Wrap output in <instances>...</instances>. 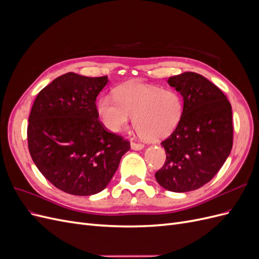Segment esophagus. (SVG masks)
I'll return each mask as SVG.
<instances>
[{
	"label": "esophagus",
	"mask_w": 259,
	"mask_h": 259,
	"mask_svg": "<svg viewBox=\"0 0 259 259\" xmlns=\"http://www.w3.org/2000/svg\"><path fill=\"white\" fill-rule=\"evenodd\" d=\"M131 148L133 149V150H142V149L145 148V146L143 144H137V143H132L131 144Z\"/></svg>",
	"instance_id": "34e87169"
}]
</instances>
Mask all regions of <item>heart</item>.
<instances>
[{
    "mask_svg": "<svg viewBox=\"0 0 259 259\" xmlns=\"http://www.w3.org/2000/svg\"><path fill=\"white\" fill-rule=\"evenodd\" d=\"M97 110L109 131L120 132L133 115L139 135L148 140H158L176 128L183 116L184 101L176 91L132 81L116 88L114 98L101 97Z\"/></svg>",
    "mask_w": 259,
    "mask_h": 259,
    "instance_id": "heart-1",
    "label": "heart"
}]
</instances>
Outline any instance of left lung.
Returning a JSON list of instances; mask_svg holds the SVG:
<instances>
[{
  "mask_svg": "<svg viewBox=\"0 0 259 259\" xmlns=\"http://www.w3.org/2000/svg\"><path fill=\"white\" fill-rule=\"evenodd\" d=\"M167 83L183 96L184 112L161 143L166 160L155 179L168 191L188 192L207 184L229 156L232 109L225 94L201 74L184 72L168 77Z\"/></svg>",
  "mask_w": 259,
  "mask_h": 259,
  "instance_id": "left-lung-1",
  "label": "left lung"
}]
</instances>
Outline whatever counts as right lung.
Returning <instances> with one entry per match:
<instances>
[{"label": "right lung", "instance_id": "right-lung-1", "mask_svg": "<svg viewBox=\"0 0 259 259\" xmlns=\"http://www.w3.org/2000/svg\"><path fill=\"white\" fill-rule=\"evenodd\" d=\"M108 81V76L68 72L45 86L31 109V158L46 179L67 193L103 191L131 148L98 120L95 101Z\"/></svg>", "mask_w": 259, "mask_h": 259}]
</instances>
